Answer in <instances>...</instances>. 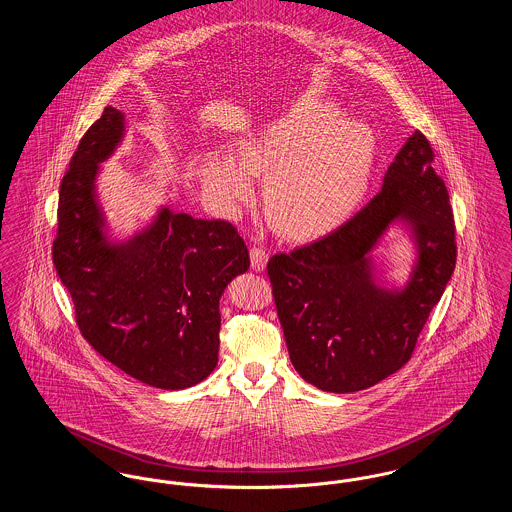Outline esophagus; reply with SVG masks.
Segmentation results:
<instances>
[{"label":"esophagus","instance_id":"1","mask_svg":"<svg viewBox=\"0 0 512 512\" xmlns=\"http://www.w3.org/2000/svg\"><path fill=\"white\" fill-rule=\"evenodd\" d=\"M249 255H251V268H253L255 272H261L263 268L267 267L268 255L263 247L253 245L251 251H249Z\"/></svg>","mask_w":512,"mask_h":512}]
</instances>
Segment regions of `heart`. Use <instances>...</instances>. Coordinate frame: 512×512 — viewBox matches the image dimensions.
<instances>
[{"label":"heart","instance_id":"heart-1","mask_svg":"<svg viewBox=\"0 0 512 512\" xmlns=\"http://www.w3.org/2000/svg\"><path fill=\"white\" fill-rule=\"evenodd\" d=\"M238 159L211 153L199 165L203 190L234 213L253 197L251 174H267L268 217L290 236L315 234L343 219L365 195L374 138L341 117L330 99L307 96L238 142Z\"/></svg>","mask_w":512,"mask_h":512}]
</instances>
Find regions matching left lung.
Here are the masks:
<instances>
[{"mask_svg":"<svg viewBox=\"0 0 512 512\" xmlns=\"http://www.w3.org/2000/svg\"><path fill=\"white\" fill-rule=\"evenodd\" d=\"M434 151L414 132L395 155L382 190L338 230L268 259V278L295 370L330 393L361 391L397 372L455 270L449 194ZM414 232L417 263L408 284H375L369 251L393 221Z\"/></svg>","mask_w":512,"mask_h":512,"instance_id":"8db88e82","label":"left lung"}]
</instances>
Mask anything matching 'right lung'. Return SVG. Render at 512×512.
Here are the masks:
<instances>
[{
    "label": "right lung",
    "mask_w": 512,
    "mask_h": 512,
    "mask_svg": "<svg viewBox=\"0 0 512 512\" xmlns=\"http://www.w3.org/2000/svg\"><path fill=\"white\" fill-rule=\"evenodd\" d=\"M122 136L115 107L82 136L59 190L53 265L101 357L147 386L184 390L219 363L220 295L249 268V251L230 222L169 207L142 232L111 242L96 176Z\"/></svg>",
    "instance_id": "right-lung-1"
}]
</instances>
